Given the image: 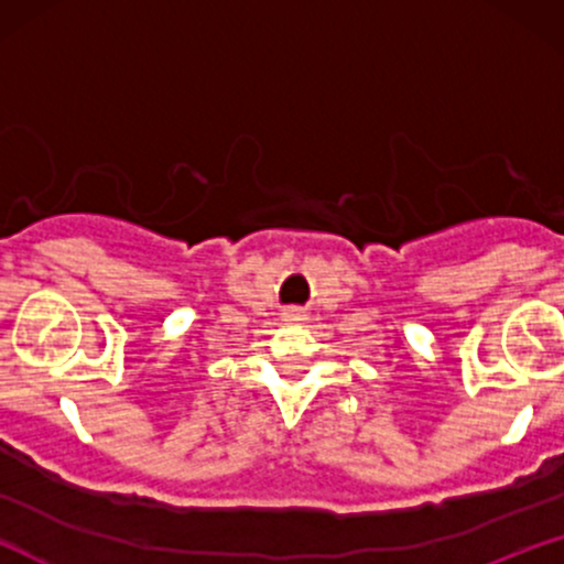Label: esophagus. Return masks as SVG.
Wrapping results in <instances>:
<instances>
[{"instance_id": "1", "label": "esophagus", "mask_w": 564, "mask_h": 564, "mask_svg": "<svg viewBox=\"0 0 564 564\" xmlns=\"http://www.w3.org/2000/svg\"><path fill=\"white\" fill-rule=\"evenodd\" d=\"M283 318H286V321H304V315L300 313V310H289V313H283Z\"/></svg>"}]
</instances>
